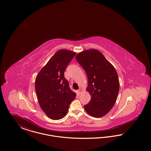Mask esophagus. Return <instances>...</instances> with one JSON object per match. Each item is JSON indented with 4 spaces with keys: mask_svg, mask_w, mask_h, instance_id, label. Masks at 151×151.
I'll use <instances>...</instances> for the list:
<instances>
[{
    "mask_svg": "<svg viewBox=\"0 0 151 151\" xmlns=\"http://www.w3.org/2000/svg\"><path fill=\"white\" fill-rule=\"evenodd\" d=\"M83 92V90L82 89H81V88H80L78 90V93L81 94L82 92Z\"/></svg>",
    "mask_w": 151,
    "mask_h": 151,
    "instance_id": "34e87169",
    "label": "esophagus"
}]
</instances>
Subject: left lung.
<instances>
[{
	"label": "left lung",
	"mask_w": 151,
	"mask_h": 151,
	"mask_svg": "<svg viewBox=\"0 0 151 151\" xmlns=\"http://www.w3.org/2000/svg\"><path fill=\"white\" fill-rule=\"evenodd\" d=\"M76 59L88 76L86 90L91 96L84 105L89 115L100 118L108 113L114 106L119 90L117 72L100 51L89 49L78 53Z\"/></svg>",
	"instance_id": "1"
}]
</instances>
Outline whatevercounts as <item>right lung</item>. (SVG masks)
<instances>
[{"mask_svg":"<svg viewBox=\"0 0 151 151\" xmlns=\"http://www.w3.org/2000/svg\"><path fill=\"white\" fill-rule=\"evenodd\" d=\"M76 54L66 49L58 51L36 76L35 90L38 103L51 119L64 118L76 97V93L71 90L64 76L67 65Z\"/></svg>","mask_w":151,"mask_h":151,"instance_id":"obj_1","label":"right lung"}]
</instances>
